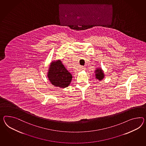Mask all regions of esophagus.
<instances>
[{"mask_svg":"<svg viewBox=\"0 0 146 146\" xmlns=\"http://www.w3.org/2000/svg\"><path fill=\"white\" fill-rule=\"evenodd\" d=\"M81 68H82V70H85V67H81Z\"/></svg>","mask_w":146,"mask_h":146,"instance_id":"34e87169","label":"esophagus"}]
</instances>
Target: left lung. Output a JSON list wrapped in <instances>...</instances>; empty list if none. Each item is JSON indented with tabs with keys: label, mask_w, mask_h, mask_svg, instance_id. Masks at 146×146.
Masks as SVG:
<instances>
[{
	"label": "left lung",
	"mask_w": 146,
	"mask_h": 146,
	"mask_svg": "<svg viewBox=\"0 0 146 146\" xmlns=\"http://www.w3.org/2000/svg\"><path fill=\"white\" fill-rule=\"evenodd\" d=\"M95 76H96V79H97L99 80H101L103 79L104 78V74L103 71L101 68H97L95 70Z\"/></svg>",
	"instance_id": "1"
}]
</instances>
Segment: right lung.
Returning <instances> with one entry per match:
<instances>
[{"mask_svg":"<svg viewBox=\"0 0 146 146\" xmlns=\"http://www.w3.org/2000/svg\"><path fill=\"white\" fill-rule=\"evenodd\" d=\"M47 76L53 85L60 88H66L69 86L72 78V75L60 60L51 63Z\"/></svg>","mask_w":146,"mask_h":146,"instance_id":"1","label":"right lung"}]
</instances>
